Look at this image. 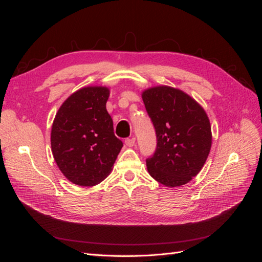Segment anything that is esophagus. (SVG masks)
<instances>
[{
  "label": "esophagus",
  "mask_w": 262,
  "mask_h": 262,
  "mask_svg": "<svg viewBox=\"0 0 262 262\" xmlns=\"http://www.w3.org/2000/svg\"><path fill=\"white\" fill-rule=\"evenodd\" d=\"M124 143H125L126 146L132 147V146H134V144H136V138H128V139H125V140H124Z\"/></svg>",
  "instance_id": "obj_1"
}]
</instances>
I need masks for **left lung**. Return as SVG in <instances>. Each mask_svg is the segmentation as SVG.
Here are the masks:
<instances>
[{
  "label": "left lung",
  "instance_id": "left-lung-1",
  "mask_svg": "<svg viewBox=\"0 0 262 262\" xmlns=\"http://www.w3.org/2000/svg\"><path fill=\"white\" fill-rule=\"evenodd\" d=\"M156 131L157 147L146 160L147 171L166 187L184 186L207 162L212 132L202 106L184 91L160 85L142 92Z\"/></svg>",
  "mask_w": 262,
  "mask_h": 262
}]
</instances>
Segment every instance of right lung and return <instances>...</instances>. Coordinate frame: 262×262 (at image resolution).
Wrapping results in <instances>:
<instances>
[{
  "label": "right lung",
  "instance_id": "1",
  "mask_svg": "<svg viewBox=\"0 0 262 262\" xmlns=\"http://www.w3.org/2000/svg\"><path fill=\"white\" fill-rule=\"evenodd\" d=\"M107 86H86L63 101L51 128V150L59 169L72 184L96 186L113 170L123 146L106 109Z\"/></svg>",
  "mask_w": 262,
  "mask_h": 262
}]
</instances>
